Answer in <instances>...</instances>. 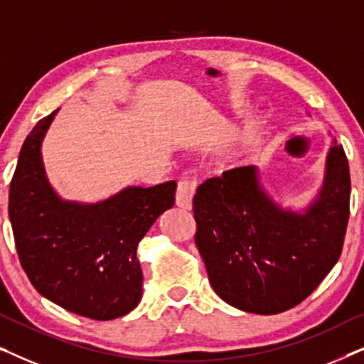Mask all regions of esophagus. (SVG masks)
Here are the masks:
<instances>
[{
  "label": "esophagus",
  "instance_id": "1",
  "mask_svg": "<svg viewBox=\"0 0 364 364\" xmlns=\"http://www.w3.org/2000/svg\"><path fill=\"white\" fill-rule=\"evenodd\" d=\"M196 187L197 183L193 181H188V178H182V181H178L177 192H176L177 207L186 208V210H188V208L192 207V198H193V193H196Z\"/></svg>",
  "mask_w": 364,
  "mask_h": 364
}]
</instances>
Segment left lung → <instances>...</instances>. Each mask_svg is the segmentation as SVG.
Listing matches in <instances>:
<instances>
[{"label": "left lung", "mask_w": 364, "mask_h": 364, "mask_svg": "<svg viewBox=\"0 0 364 364\" xmlns=\"http://www.w3.org/2000/svg\"><path fill=\"white\" fill-rule=\"evenodd\" d=\"M350 167L333 141L323 186L305 210L273 200L257 166L207 178L193 196L196 245L213 291L228 305L277 315L301 303L341 255L350 217Z\"/></svg>", "instance_id": "left-lung-1"}]
</instances>
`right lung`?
<instances>
[{
  "mask_svg": "<svg viewBox=\"0 0 364 364\" xmlns=\"http://www.w3.org/2000/svg\"><path fill=\"white\" fill-rule=\"evenodd\" d=\"M58 111L29 132L9 186L18 257L49 301L92 320H114L141 301L137 245L159 215L173 207L177 183L131 186L96 203L63 200L48 181L41 154Z\"/></svg>",
  "mask_w": 364,
  "mask_h": 364,
  "instance_id": "add662e5",
  "label": "right lung"
}]
</instances>
